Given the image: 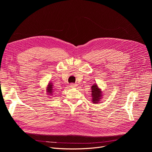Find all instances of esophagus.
<instances>
[{"label": "esophagus", "instance_id": "obj_1", "mask_svg": "<svg viewBox=\"0 0 152 152\" xmlns=\"http://www.w3.org/2000/svg\"><path fill=\"white\" fill-rule=\"evenodd\" d=\"M70 86L71 88H75V87H76L77 86V84H75V83H71L70 85Z\"/></svg>", "mask_w": 152, "mask_h": 152}]
</instances>
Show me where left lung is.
<instances>
[{
  "label": "left lung",
  "instance_id": "obj_1",
  "mask_svg": "<svg viewBox=\"0 0 152 152\" xmlns=\"http://www.w3.org/2000/svg\"><path fill=\"white\" fill-rule=\"evenodd\" d=\"M91 96L93 103H98L100 102L102 97V91L97 86V83H94L91 86Z\"/></svg>",
  "mask_w": 152,
  "mask_h": 152
}]
</instances>
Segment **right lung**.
<instances>
[{"label":"right lung","instance_id":"right-lung-1","mask_svg":"<svg viewBox=\"0 0 152 152\" xmlns=\"http://www.w3.org/2000/svg\"><path fill=\"white\" fill-rule=\"evenodd\" d=\"M53 85L52 84V83L51 82H50L46 88V92H47V94L48 95H52L53 93Z\"/></svg>","mask_w":152,"mask_h":152}]
</instances>
